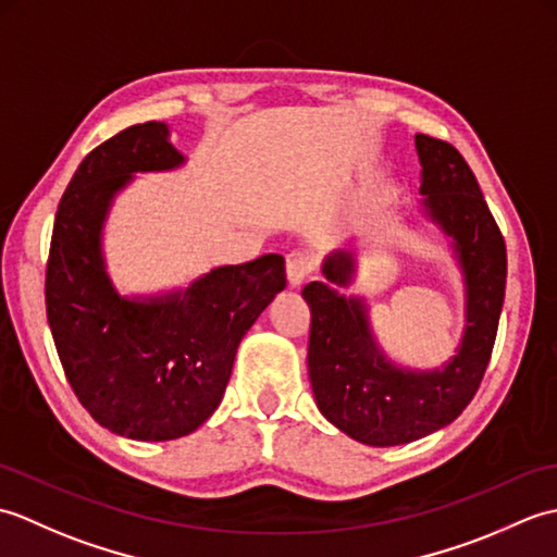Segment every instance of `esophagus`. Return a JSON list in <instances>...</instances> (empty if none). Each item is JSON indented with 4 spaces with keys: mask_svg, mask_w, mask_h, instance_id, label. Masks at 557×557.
<instances>
[{
    "mask_svg": "<svg viewBox=\"0 0 557 557\" xmlns=\"http://www.w3.org/2000/svg\"><path fill=\"white\" fill-rule=\"evenodd\" d=\"M315 270V260L306 251H289L287 253V280L289 287H301Z\"/></svg>",
    "mask_w": 557,
    "mask_h": 557,
    "instance_id": "1",
    "label": "esophagus"
}]
</instances>
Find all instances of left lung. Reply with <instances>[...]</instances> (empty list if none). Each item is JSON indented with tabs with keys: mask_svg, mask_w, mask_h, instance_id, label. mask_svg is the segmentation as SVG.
I'll return each mask as SVG.
<instances>
[{
	"mask_svg": "<svg viewBox=\"0 0 557 557\" xmlns=\"http://www.w3.org/2000/svg\"><path fill=\"white\" fill-rule=\"evenodd\" d=\"M421 206L449 239L465 275V335L441 369L411 371L377 347L369 311L325 282L306 285L311 309L309 377L323 417L354 441L373 447L405 445L453 423L476 395L498 333L505 299V239L483 200L474 172L447 140L417 134ZM354 256L335 251L323 275L347 287Z\"/></svg>",
	"mask_w": 557,
	"mask_h": 557,
	"instance_id": "8db88e82",
	"label": "left lung"
}]
</instances>
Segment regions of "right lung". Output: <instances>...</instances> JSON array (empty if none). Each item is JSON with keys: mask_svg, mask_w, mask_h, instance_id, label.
Segmentation results:
<instances>
[{"mask_svg": "<svg viewBox=\"0 0 557 557\" xmlns=\"http://www.w3.org/2000/svg\"><path fill=\"white\" fill-rule=\"evenodd\" d=\"M186 158L162 122L128 126L90 150L57 208L45 277L47 323L78 401L132 441L194 433L222 401L239 342L285 289V258L222 265L186 289L122 297L104 268L102 227L136 172Z\"/></svg>", "mask_w": 557, "mask_h": 557, "instance_id": "obj_1", "label": "right lung"}]
</instances>
